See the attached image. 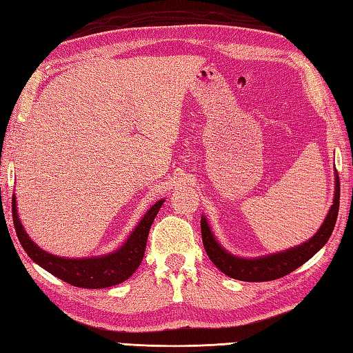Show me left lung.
Returning <instances> with one entry per match:
<instances>
[{
	"mask_svg": "<svg viewBox=\"0 0 353 353\" xmlns=\"http://www.w3.org/2000/svg\"><path fill=\"white\" fill-rule=\"evenodd\" d=\"M340 207V179L339 174L335 170V192L332 205L327 211L325 221L320 226L319 231L302 245L290 248L285 250H279L275 254L255 256V258H245L237 256L228 252L222 248L211 232L210 225L205 216L201 217V232H202V243L205 248V252L210 256V260L214 263L219 270H222L226 276L248 281V283H261V281H273L288 275L290 272L301 268L303 263H307L311 256H314L320 249H322L326 241L330 240L334 231V226L339 216Z\"/></svg>",
	"mask_w": 353,
	"mask_h": 353,
	"instance_id": "obj_1",
	"label": "left lung"
}]
</instances>
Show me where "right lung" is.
<instances>
[{"mask_svg": "<svg viewBox=\"0 0 353 353\" xmlns=\"http://www.w3.org/2000/svg\"><path fill=\"white\" fill-rule=\"evenodd\" d=\"M164 199L155 202L140 219L136 228L122 245L110 254L84 258H66L46 252L30 239L18 216L17 196L12 198L13 225L17 236L27 255L51 275L65 283L81 288H105L127 281L137 270L143 260L148 234Z\"/></svg>", "mask_w": 353, "mask_h": 353, "instance_id": "right-lung-1", "label": "right lung"}]
</instances>
